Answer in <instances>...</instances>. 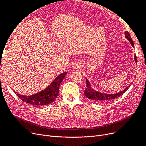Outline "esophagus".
Here are the masks:
<instances>
[{"label": "esophagus", "mask_w": 146, "mask_h": 146, "mask_svg": "<svg viewBox=\"0 0 146 146\" xmlns=\"http://www.w3.org/2000/svg\"><path fill=\"white\" fill-rule=\"evenodd\" d=\"M73 68L76 69H80L81 68V66L79 63H75L73 64Z\"/></svg>", "instance_id": "1"}]
</instances>
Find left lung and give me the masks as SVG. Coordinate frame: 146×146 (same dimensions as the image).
Masks as SVG:
<instances>
[{
    "label": "left lung",
    "instance_id": "left-lung-1",
    "mask_svg": "<svg viewBox=\"0 0 146 146\" xmlns=\"http://www.w3.org/2000/svg\"><path fill=\"white\" fill-rule=\"evenodd\" d=\"M125 36L127 39L129 41L130 44H131L133 47L134 48V45L133 41L132 40V38L128 31L125 32ZM134 59H135V62H137V57L135 55L134 56ZM86 89L85 90V92H84L85 96L88 99H90L91 100H93L94 101L99 102V103H104V104L111 101L113 100V99L119 97L122 95H123L132 84V83L130 84L128 87L124 89V90L119 92L118 93L115 94H106L101 93L100 92L95 90L92 88L91 87V85L90 82L88 81V80L86 79Z\"/></svg>",
    "mask_w": 146,
    "mask_h": 146
}]
</instances>
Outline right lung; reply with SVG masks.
I'll use <instances>...</instances> for the list:
<instances>
[{
    "instance_id": "right-lung-1",
    "label": "right lung",
    "mask_w": 146,
    "mask_h": 146,
    "mask_svg": "<svg viewBox=\"0 0 146 146\" xmlns=\"http://www.w3.org/2000/svg\"><path fill=\"white\" fill-rule=\"evenodd\" d=\"M67 73L64 72L60 74L47 88L44 90L30 96H25L14 92L15 94L21 100L28 104L36 106H42L52 103L58 96L59 93V86L62 82Z\"/></svg>"
}]
</instances>
